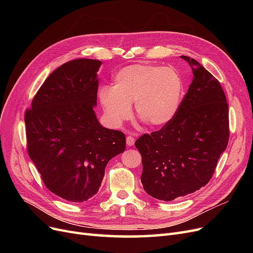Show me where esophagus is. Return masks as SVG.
Returning <instances> with one entry per match:
<instances>
[{
  "mask_svg": "<svg viewBox=\"0 0 253 253\" xmlns=\"http://www.w3.org/2000/svg\"><path fill=\"white\" fill-rule=\"evenodd\" d=\"M135 143V138L132 136V135H128L126 136V144L128 145V147H133Z\"/></svg>",
  "mask_w": 253,
  "mask_h": 253,
  "instance_id": "1",
  "label": "esophagus"
}]
</instances>
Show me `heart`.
I'll return each mask as SVG.
<instances>
[{
	"mask_svg": "<svg viewBox=\"0 0 253 253\" xmlns=\"http://www.w3.org/2000/svg\"><path fill=\"white\" fill-rule=\"evenodd\" d=\"M182 89V79L174 68L132 64L116 73L112 87L100 88L99 100L114 125L131 116V103H135L137 118L149 126H162L177 113Z\"/></svg>",
	"mask_w": 253,
	"mask_h": 253,
	"instance_id": "1",
	"label": "heart"
}]
</instances>
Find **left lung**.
Here are the masks:
<instances>
[{"mask_svg":"<svg viewBox=\"0 0 253 253\" xmlns=\"http://www.w3.org/2000/svg\"><path fill=\"white\" fill-rule=\"evenodd\" d=\"M193 80L174 118L135 145L142 157L141 183L149 195L170 202L205 187L229 141L227 98L216 78L196 60L180 56Z\"/></svg>","mask_w":253,"mask_h":253,"instance_id":"left-lung-1","label":"left lung"}]
</instances>
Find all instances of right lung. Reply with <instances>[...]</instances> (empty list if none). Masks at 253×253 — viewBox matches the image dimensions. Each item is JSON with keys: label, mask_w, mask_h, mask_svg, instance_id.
<instances>
[{"label": "right lung", "mask_w": 253, "mask_h": 253, "mask_svg": "<svg viewBox=\"0 0 253 253\" xmlns=\"http://www.w3.org/2000/svg\"><path fill=\"white\" fill-rule=\"evenodd\" d=\"M101 61L76 59L44 81L25 113L27 150L44 185L73 203L93 197L105 167L126 150V135L96 117Z\"/></svg>", "instance_id": "obj_1"}]
</instances>
